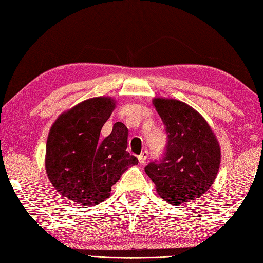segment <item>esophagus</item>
Returning a JSON list of instances; mask_svg holds the SVG:
<instances>
[{"instance_id":"34e87169","label":"esophagus","mask_w":263,"mask_h":263,"mask_svg":"<svg viewBox=\"0 0 263 263\" xmlns=\"http://www.w3.org/2000/svg\"><path fill=\"white\" fill-rule=\"evenodd\" d=\"M147 158H148V152L147 151H145V152H142L140 155L138 156V159H139V163L140 164H143V163H146V161H147Z\"/></svg>"}]
</instances>
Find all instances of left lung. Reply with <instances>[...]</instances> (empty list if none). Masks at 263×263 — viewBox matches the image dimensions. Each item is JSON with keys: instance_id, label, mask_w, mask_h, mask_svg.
<instances>
[{"instance_id": "8db88e82", "label": "left lung", "mask_w": 263, "mask_h": 263, "mask_svg": "<svg viewBox=\"0 0 263 263\" xmlns=\"http://www.w3.org/2000/svg\"><path fill=\"white\" fill-rule=\"evenodd\" d=\"M165 126L167 142L159 161L145 167L161 198L179 205L199 198L212 186L220 167L219 142L208 122L187 104L153 101Z\"/></svg>"}]
</instances>
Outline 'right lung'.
<instances>
[{"label": "right lung", "mask_w": 263, "mask_h": 263, "mask_svg": "<svg viewBox=\"0 0 263 263\" xmlns=\"http://www.w3.org/2000/svg\"><path fill=\"white\" fill-rule=\"evenodd\" d=\"M115 108L109 97L87 99L61 114L46 141L50 182L71 202L93 206L110 196L111 186L138 158L126 152L127 128L121 122L100 141V131Z\"/></svg>", "instance_id": "right-lung-1"}]
</instances>
